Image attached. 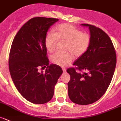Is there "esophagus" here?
<instances>
[{
    "label": "esophagus",
    "mask_w": 121,
    "mask_h": 121,
    "mask_svg": "<svg viewBox=\"0 0 121 121\" xmlns=\"http://www.w3.org/2000/svg\"><path fill=\"white\" fill-rule=\"evenodd\" d=\"M62 70H63V73H65V72H66V69H65V68L63 67V68H62Z\"/></svg>",
    "instance_id": "34e87169"
}]
</instances>
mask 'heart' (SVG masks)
Wrapping results in <instances>:
<instances>
[{
	"label": "heart",
	"mask_w": 121,
	"mask_h": 121,
	"mask_svg": "<svg viewBox=\"0 0 121 121\" xmlns=\"http://www.w3.org/2000/svg\"><path fill=\"white\" fill-rule=\"evenodd\" d=\"M58 40L66 43L64 48L66 52H56L51 56V61L63 67L71 63L73 56L77 58L85 53L90 47L91 37L72 25L64 23L56 26L54 32H49L45 36V46L49 52L54 51Z\"/></svg>",
	"instance_id": "1"
}]
</instances>
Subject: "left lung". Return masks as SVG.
Instances as JSON below:
<instances>
[{
  "instance_id": "left-lung-1",
  "label": "left lung",
  "mask_w": 121,
  "mask_h": 121,
  "mask_svg": "<svg viewBox=\"0 0 121 121\" xmlns=\"http://www.w3.org/2000/svg\"><path fill=\"white\" fill-rule=\"evenodd\" d=\"M89 27L91 43L88 50L78 57L67 72L70 75L68 93L70 100L78 105L92 104L99 100L108 88L117 64V55L112 42L100 28Z\"/></svg>"
}]
</instances>
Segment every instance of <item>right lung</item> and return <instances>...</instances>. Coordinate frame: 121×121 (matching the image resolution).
<instances>
[{
    "instance_id": "1",
    "label": "right lung",
    "mask_w": 121,
    "mask_h": 121,
    "mask_svg": "<svg viewBox=\"0 0 121 121\" xmlns=\"http://www.w3.org/2000/svg\"><path fill=\"white\" fill-rule=\"evenodd\" d=\"M58 19L36 17L25 23L15 35L10 48L9 69L18 92L35 104L47 103L52 98L54 87L63 73L61 67L49 64L45 38ZM47 66L45 72L39 68Z\"/></svg>"
}]
</instances>
